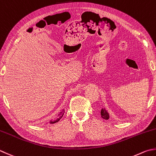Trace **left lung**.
<instances>
[{
    "mask_svg": "<svg viewBox=\"0 0 156 156\" xmlns=\"http://www.w3.org/2000/svg\"><path fill=\"white\" fill-rule=\"evenodd\" d=\"M101 117L105 119V120H108L109 118V114L105 110V109H102L101 111Z\"/></svg>",
    "mask_w": 156,
    "mask_h": 156,
    "instance_id": "obj_1",
    "label": "left lung"
}]
</instances>
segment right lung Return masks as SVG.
<instances>
[{"label":"right lung","instance_id":"right-lung-1","mask_svg":"<svg viewBox=\"0 0 156 156\" xmlns=\"http://www.w3.org/2000/svg\"><path fill=\"white\" fill-rule=\"evenodd\" d=\"M64 112L65 111H63V112H60V114L58 115V117L55 119V120H52V121H51L50 122V123L51 124H54V123H55V122H57L58 121H59L61 118H62V116L63 115V114H64Z\"/></svg>","mask_w":156,"mask_h":156}]
</instances>
